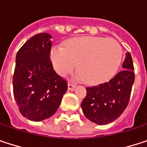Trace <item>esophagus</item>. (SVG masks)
Returning a JSON list of instances; mask_svg holds the SVG:
<instances>
[{"label":"esophagus","mask_w":147,"mask_h":147,"mask_svg":"<svg viewBox=\"0 0 147 147\" xmlns=\"http://www.w3.org/2000/svg\"><path fill=\"white\" fill-rule=\"evenodd\" d=\"M75 88H76V85H75V84H73V83H71V82H69V83H68V89H69V90L73 91Z\"/></svg>","instance_id":"obj_1"}]
</instances>
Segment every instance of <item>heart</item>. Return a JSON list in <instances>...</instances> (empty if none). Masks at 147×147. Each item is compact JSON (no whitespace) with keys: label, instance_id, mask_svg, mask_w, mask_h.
<instances>
[{"label":"heart","instance_id":"obj_1","mask_svg":"<svg viewBox=\"0 0 147 147\" xmlns=\"http://www.w3.org/2000/svg\"><path fill=\"white\" fill-rule=\"evenodd\" d=\"M122 59V48L113 39L82 36L68 40L65 47L54 46L50 50V60L55 71L65 76L76 67L77 79L100 84L110 80L117 72Z\"/></svg>","mask_w":147,"mask_h":147}]
</instances>
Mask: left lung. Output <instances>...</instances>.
<instances>
[{
  "label": "left lung",
  "instance_id": "1",
  "mask_svg": "<svg viewBox=\"0 0 147 147\" xmlns=\"http://www.w3.org/2000/svg\"><path fill=\"white\" fill-rule=\"evenodd\" d=\"M134 82L132 57L126 53L123 71L107 82L86 88L87 95L81 104L85 117L99 125L115 121L129 104Z\"/></svg>",
  "mask_w": 147,
  "mask_h": 147
}]
</instances>
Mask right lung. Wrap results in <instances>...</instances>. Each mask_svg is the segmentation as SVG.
<instances>
[{"label": "right lung", "mask_w": 147, "mask_h": 147, "mask_svg": "<svg viewBox=\"0 0 147 147\" xmlns=\"http://www.w3.org/2000/svg\"><path fill=\"white\" fill-rule=\"evenodd\" d=\"M52 36L40 33L29 39L16 55L13 95L20 113L39 122L52 117L67 90V82L50 60Z\"/></svg>", "instance_id": "right-lung-1"}]
</instances>
